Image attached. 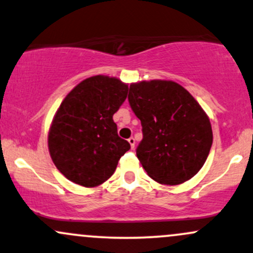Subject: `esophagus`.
I'll use <instances>...</instances> for the list:
<instances>
[{"mask_svg": "<svg viewBox=\"0 0 253 253\" xmlns=\"http://www.w3.org/2000/svg\"><path fill=\"white\" fill-rule=\"evenodd\" d=\"M128 143H129V145H130V147H132V149H134V146H135V139L133 138V136H130V138L128 139Z\"/></svg>", "mask_w": 253, "mask_h": 253, "instance_id": "1", "label": "esophagus"}]
</instances>
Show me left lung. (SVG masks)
I'll use <instances>...</instances> for the list:
<instances>
[{
    "mask_svg": "<svg viewBox=\"0 0 253 253\" xmlns=\"http://www.w3.org/2000/svg\"><path fill=\"white\" fill-rule=\"evenodd\" d=\"M128 101L141 121L136 157L151 178L177 185L201 170L213 143L211 121L187 89L173 81L129 85Z\"/></svg>",
    "mask_w": 253,
    "mask_h": 253,
    "instance_id": "8db88e82",
    "label": "left lung"
}]
</instances>
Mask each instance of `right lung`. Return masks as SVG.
<instances>
[{
    "label": "right lung",
    "instance_id": "right-lung-1",
    "mask_svg": "<svg viewBox=\"0 0 253 253\" xmlns=\"http://www.w3.org/2000/svg\"><path fill=\"white\" fill-rule=\"evenodd\" d=\"M127 92L128 84L97 75L78 83L60 103L47 143L54 165L69 181L85 188L102 184L130 149L113 120Z\"/></svg>",
    "mask_w": 253,
    "mask_h": 253
}]
</instances>
